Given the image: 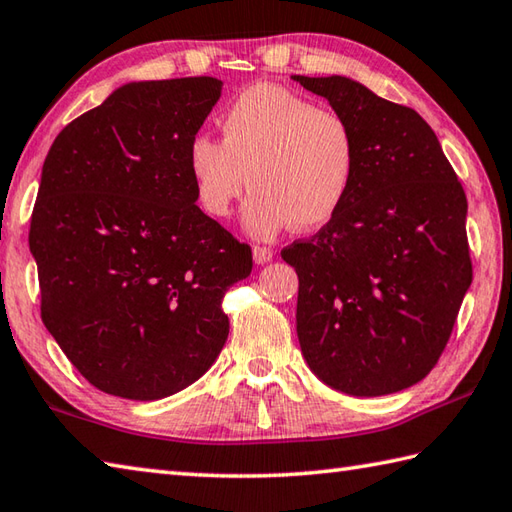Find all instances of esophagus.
Segmentation results:
<instances>
[{
	"mask_svg": "<svg viewBox=\"0 0 512 512\" xmlns=\"http://www.w3.org/2000/svg\"><path fill=\"white\" fill-rule=\"evenodd\" d=\"M273 257H275V250L273 248H268V246H255L253 248L255 264H268Z\"/></svg>",
	"mask_w": 512,
	"mask_h": 512,
	"instance_id": "1",
	"label": "esophagus"
}]
</instances>
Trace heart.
<instances>
[{
    "mask_svg": "<svg viewBox=\"0 0 512 512\" xmlns=\"http://www.w3.org/2000/svg\"><path fill=\"white\" fill-rule=\"evenodd\" d=\"M217 124L222 142L195 135L188 146V173L206 215L226 217L250 186L244 228L273 239L290 224L322 226L342 206L357 159L342 113L282 86L253 84Z\"/></svg>",
    "mask_w": 512,
    "mask_h": 512,
    "instance_id": "1",
    "label": "heart"
}]
</instances>
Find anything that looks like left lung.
I'll return each mask as SVG.
<instances>
[{
  "mask_svg": "<svg viewBox=\"0 0 512 512\" xmlns=\"http://www.w3.org/2000/svg\"><path fill=\"white\" fill-rule=\"evenodd\" d=\"M293 79L346 117L357 153L337 213L282 250L299 277V346L335 390L397 393L435 368L473 282L466 193L413 108L348 77Z\"/></svg>",
  "mask_w": 512,
  "mask_h": 512,
  "instance_id": "left-lung-1",
  "label": "left lung"
}]
</instances>
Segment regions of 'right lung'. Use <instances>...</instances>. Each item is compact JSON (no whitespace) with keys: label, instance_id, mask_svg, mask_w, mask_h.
<instances>
[{"label":"right lung","instance_id":"add662e5","mask_svg":"<svg viewBox=\"0 0 512 512\" xmlns=\"http://www.w3.org/2000/svg\"><path fill=\"white\" fill-rule=\"evenodd\" d=\"M219 95L215 77L126 84L46 155L28 233L42 322L108 395H173L226 344L222 299L253 250L202 213L188 173Z\"/></svg>","mask_w":512,"mask_h":512}]
</instances>
